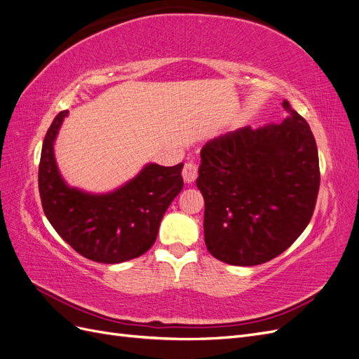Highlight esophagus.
<instances>
[{
	"mask_svg": "<svg viewBox=\"0 0 359 359\" xmlns=\"http://www.w3.org/2000/svg\"><path fill=\"white\" fill-rule=\"evenodd\" d=\"M199 175V166L194 161H187L182 168V178L187 184H191Z\"/></svg>",
	"mask_w": 359,
	"mask_h": 359,
	"instance_id": "34e87169",
	"label": "esophagus"
}]
</instances>
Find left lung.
Returning a JSON list of instances; mask_svg holds the SVG:
<instances>
[{
  "mask_svg": "<svg viewBox=\"0 0 359 359\" xmlns=\"http://www.w3.org/2000/svg\"><path fill=\"white\" fill-rule=\"evenodd\" d=\"M283 107L280 124L238 128L201 151L205 244L224 264H265L311 220L320 186L316 140L286 100Z\"/></svg>",
  "mask_w": 359,
  "mask_h": 359,
  "instance_id": "obj_1",
  "label": "left lung"
}]
</instances>
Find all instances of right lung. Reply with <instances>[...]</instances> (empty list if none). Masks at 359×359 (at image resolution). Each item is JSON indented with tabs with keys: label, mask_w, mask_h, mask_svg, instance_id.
<instances>
[{
	"label": "right lung",
	"mask_w": 359,
	"mask_h": 359,
	"mask_svg": "<svg viewBox=\"0 0 359 359\" xmlns=\"http://www.w3.org/2000/svg\"><path fill=\"white\" fill-rule=\"evenodd\" d=\"M67 111L60 112L43 140L39 191L53 229L83 257L100 264H121L139 257L154 244L160 222L182 190V163H151L126 186L107 194L70 189L61 178L53 140Z\"/></svg>",
	"instance_id": "obj_1"
}]
</instances>
